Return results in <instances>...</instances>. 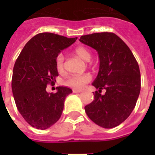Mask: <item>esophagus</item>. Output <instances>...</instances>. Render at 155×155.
Listing matches in <instances>:
<instances>
[{
    "mask_svg": "<svg viewBox=\"0 0 155 155\" xmlns=\"http://www.w3.org/2000/svg\"><path fill=\"white\" fill-rule=\"evenodd\" d=\"M74 93H81V90H78V89H73Z\"/></svg>",
    "mask_w": 155,
    "mask_h": 155,
    "instance_id": "34e87169",
    "label": "esophagus"
}]
</instances>
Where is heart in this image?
<instances>
[{"instance_id": "b5f03b06", "label": "heart", "mask_w": 155, "mask_h": 155, "mask_svg": "<svg viewBox=\"0 0 155 155\" xmlns=\"http://www.w3.org/2000/svg\"><path fill=\"white\" fill-rule=\"evenodd\" d=\"M74 53L84 61H89L91 59V51L84 46L77 47L74 50ZM56 68L60 73L64 71V57L62 53L58 54L56 58ZM91 76L87 74L73 75L68 78L66 83L70 87H72L76 89H81L82 87H84V86L91 81Z\"/></svg>"}]
</instances>
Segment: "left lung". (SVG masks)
Segmentation results:
<instances>
[{
  "instance_id": "8db88e82",
  "label": "left lung",
  "mask_w": 155,
  "mask_h": 155,
  "mask_svg": "<svg viewBox=\"0 0 155 155\" xmlns=\"http://www.w3.org/2000/svg\"><path fill=\"white\" fill-rule=\"evenodd\" d=\"M80 42L98 53L99 71L92 85L98 91L84 107L86 114L103 128H113L125 121L134 110L140 91V72L134 54L113 32L82 35ZM102 89L107 91L101 94Z\"/></svg>"
}]
</instances>
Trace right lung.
Segmentation results:
<instances>
[{"mask_svg":"<svg viewBox=\"0 0 155 155\" xmlns=\"http://www.w3.org/2000/svg\"><path fill=\"white\" fill-rule=\"evenodd\" d=\"M77 39L50 32L37 34L25 44L16 60L12 92L18 110L32 127L46 130L61 118L64 100L72 90L59 86L56 93H48L46 85L53 84L58 76V54Z\"/></svg>","mask_w":155,"mask_h":155,"instance_id":"1","label":"right lung"}]
</instances>
